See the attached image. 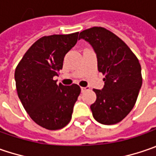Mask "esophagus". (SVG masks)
I'll return each mask as SVG.
<instances>
[{
  "label": "esophagus",
  "mask_w": 156,
  "mask_h": 156,
  "mask_svg": "<svg viewBox=\"0 0 156 156\" xmlns=\"http://www.w3.org/2000/svg\"><path fill=\"white\" fill-rule=\"evenodd\" d=\"M88 90H90V87H89V86H86V87H81V91H82V92H85V91H88Z\"/></svg>",
  "instance_id": "1"
}]
</instances>
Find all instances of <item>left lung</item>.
I'll return each mask as SVG.
<instances>
[{
	"label": "left lung",
	"mask_w": 156,
	"mask_h": 156,
	"mask_svg": "<svg viewBox=\"0 0 156 156\" xmlns=\"http://www.w3.org/2000/svg\"><path fill=\"white\" fill-rule=\"evenodd\" d=\"M78 39L91 44L97 55L98 71L105 75L102 90H93L97 95L91 105L93 118L104 125L116 124L135 105L142 85L139 60L120 38L105 28L85 30Z\"/></svg>",
	"instance_id": "8db88e82"
}]
</instances>
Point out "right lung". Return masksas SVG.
<instances>
[{"label": "right lung", "mask_w": 156, "mask_h": 156, "mask_svg": "<svg viewBox=\"0 0 156 156\" xmlns=\"http://www.w3.org/2000/svg\"><path fill=\"white\" fill-rule=\"evenodd\" d=\"M78 32L43 37L24 54L16 66L15 80L24 109L37 125L61 129L71 119L80 94L78 85H57L55 76L63 68L66 53L78 42Z\"/></svg>", "instance_id": "obj_1"}]
</instances>
